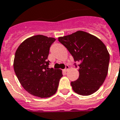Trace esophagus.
<instances>
[{"instance_id":"esophagus-1","label":"esophagus","mask_w":120,"mask_h":120,"mask_svg":"<svg viewBox=\"0 0 120 120\" xmlns=\"http://www.w3.org/2000/svg\"><path fill=\"white\" fill-rule=\"evenodd\" d=\"M68 70H69V67L68 66V65H67V66H66V68H65V69L64 70V71H65V72L68 71Z\"/></svg>"}]
</instances>
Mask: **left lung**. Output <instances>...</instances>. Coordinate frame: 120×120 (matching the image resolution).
I'll list each match as a JSON object with an SVG mask.
<instances>
[{
	"label": "left lung",
	"mask_w": 120,
	"mask_h": 120,
	"mask_svg": "<svg viewBox=\"0 0 120 120\" xmlns=\"http://www.w3.org/2000/svg\"><path fill=\"white\" fill-rule=\"evenodd\" d=\"M58 39L74 60L79 63L78 79L71 82L73 90L81 95L96 92L104 83L109 70L110 54L105 45L95 36L82 31Z\"/></svg>",
	"instance_id": "left-lung-1"
}]
</instances>
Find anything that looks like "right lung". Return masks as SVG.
I'll return each mask as SVG.
<instances>
[{"mask_svg": "<svg viewBox=\"0 0 120 120\" xmlns=\"http://www.w3.org/2000/svg\"><path fill=\"white\" fill-rule=\"evenodd\" d=\"M53 38L36 35L26 39L16 49L13 61L15 73L25 90L41 98L56 93L62 71L48 68L47 59Z\"/></svg>", "mask_w": 120, "mask_h": 120, "instance_id": "add662e5", "label": "right lung"}]
</instances>
